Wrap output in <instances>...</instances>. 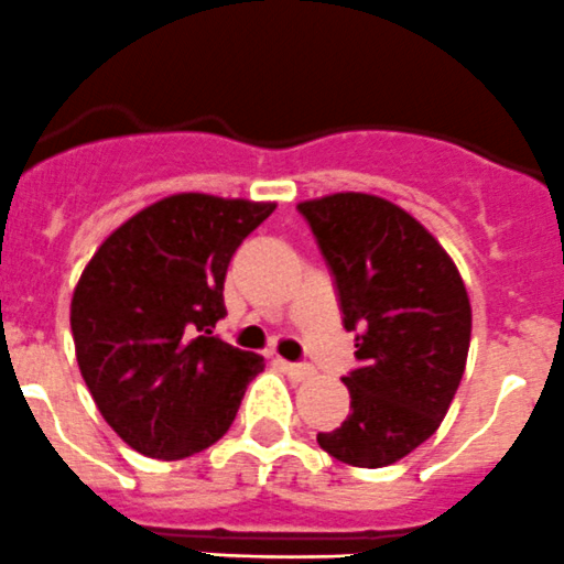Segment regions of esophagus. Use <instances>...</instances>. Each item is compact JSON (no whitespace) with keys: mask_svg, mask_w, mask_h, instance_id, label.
Listing matches in <instances>:
<instances>
[{"mask_svg":"<svg viewBox=\"0 0 564 564\" xmlns=\"http://www.w3.org/2000/svg\"><path fill=\"white\" fill-rule=\"evenodd\" d=\"M276 366L282 368L293 382H307V379L315 373L310 366H302V362H288V359H276Z\"/></svg>","mask_w":564,"mask_h":564,"instance_id":"obj_1","label":"esophagus"}]
</instances>
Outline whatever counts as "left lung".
<instances>
[{
  "mask_svg": "<svg viewBox=\"0 0 564 564\" xmlns=\"http://www.w3.org/2000/svg\"><path fill=\"white\" fill-rule=\"evenodd\" d=\"M335 276L354 337L351 412L318 446L354 468H384L432 437L452 406L470 346V302L446 249L421 221L371 193L299 205Z\"/></svg>",
  "mask_w": 564,
  "mask_h": 564,
  "instance_id": "1",
  "label": "left lung"
}]
</instances>
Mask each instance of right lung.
<instances>
[{"instance_id":"right-lung-1","label":"right lung","mask_w":564,"mask_h":564,"mask_svg":"<svg viewBox=\"0 0 564 564\" xmlns=\"http://www.w3.org/2000/svg\"><path fill=\"white\" fill-rule=\"evenodd\" d=\"M273 210L176 193L121 224L85 265L72 299L79 373L101 417L143 457L210 448L265 368L213 326L227 315L229 260Z\"/></svg>"}]
</instances>
